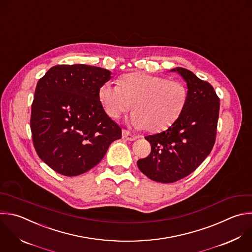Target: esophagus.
<instances>
[{
	"mask_svg": "<svg viewBox=\"0 0 252 252\" xmlns=\"http://www.w3.org/2000/svg\"><path fill=\"white\" fill-rule=\"evenodd\" d=\"M123 137L126 138V140H130V141L136 139V136H135V135L131 134L128 130H126V129H123Z\"/></svg>",
	"mask_w": 252,
	"mask_h": 252,
	"instance_id": "34e87169",
	"label": "esophagus"
}]
</instances>
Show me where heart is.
I'll return each mask as SVG.
<instances>
[{
	"label": "heart",
	"instance_id": "heart-1",
	"mask_svg": "<svg viewBox=\"0 0 252 252\" xmlns=\"http://www.w3.org/2000/svg\"><path fill=\"white\" fill-rule=\"evenodd\" d=\"M188 98L185 85L178 81L146 73H129L119 79V86L105 83L99 99L106 113L119 119L133 111L129 122L135 128L159 132L168 128L181 116Z\"/></svg>",
	"mask_w": 252,
	"mask_h": 252
}]
</instances>
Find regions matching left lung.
Returning a JSON list of instances; mask_svg holds the SVG:
<instances>
[{
    "instance_id": "left-lung-1",
    "label": "left lung",
    "mask_w": 252,
    "mask_h": 252,
    "mask_svg": "<svg viewBox=\"0 0 252 252\" xmlns=\"http://www.w3.org/2000/svg\"><path fill=\"white\" fill-rule=\"evenodd\" d=\"M178 72L187 83L186 106L177 121L162 132L147 135L150 154L137 161L149 179L173 183L194 172L213 149L216 141L220 99L213 86L182 67Z\"/></svg>"
}]
</instances>
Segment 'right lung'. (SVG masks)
I'll return each mask as SVG.
<instances>
[{"instance_id": "obj_1", "label": "right lung", "mask_w": 252, "mask_h": 252, "mask_svg": "<svg viewBox=\"0 0 252 252\" xmlns=\"http://www.w3.org/2000/svg\"><path fill=\"white\" fill-rule=\"evenodd\" d=\"M111 72L74 64L51 67L36 84L31 129L39 158L64 176H77L95 167L122 128L106 114L100 87Z\"/></svg>"}]
</instances>
